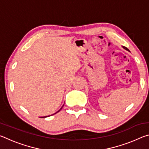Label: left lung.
I'll use <instances>...</instances> for the list:
<instances>
[{
    "mask_svg": "<svg viewBox=\"0 0 149 149\" xmlns=\"http://www.w3.org/2000/svg\"><path fill=\"white\" fill-rule=\"evenodd\" d=\"M123 47V49H125V50H129V49H128L127 48H126L125 47Z\"/></svg>",
    "mask_w": 149,
    "mask_h": 149,
    "instance_id": "obj_1",
    "label": "left lung"
}]
</instances>
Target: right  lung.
Wrapping results in <instances>:
<instances>
[{
	"mask_svg": "<svg viewBox=\"0 0 149 149\" xmlns=\"http://www.w3.org/2000/svg\"><path fill=\"white\" fill-rule=\"evenodd\" d=\"M62 107L61 108V109H62ZM61 109H60V110H61ZM60 110H58V112H58ZM57 112H56V113H57ZM56 113H54V114H56ZM54 114H52V115H54ZM46 117H48V116H45V117H42V118H46Z\"/></svg>",
	"mask_w": 149,
	"mask_h": 149,
	"instance_id": "obj_1",
	"label": "right lung"
}]
</instances>
